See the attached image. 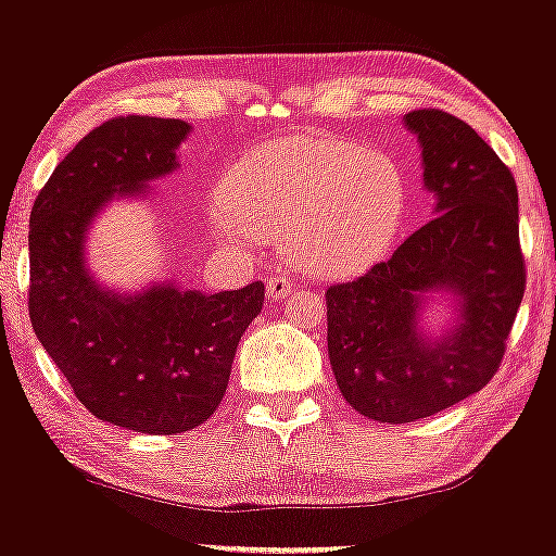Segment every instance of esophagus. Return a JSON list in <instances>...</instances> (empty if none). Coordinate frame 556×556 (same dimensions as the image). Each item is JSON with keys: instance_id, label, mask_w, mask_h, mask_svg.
<instances>
[{"instance_id": "1", "label": "esophagus", "mask_w": 556, "mask_h": 556, "mask_svg": "<svg viewBox=\"0 0 556 556\" xmlns=\"http://www.w3.org/2000/svg\"><path fill=\"white\" fill-rule=\"evenodd\" d=\"M292 290H295V285L287 277H282V274H274V277L266 279V295L271 300H285Z\"/></svg>"}]
</instances>
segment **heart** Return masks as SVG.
Listing matches in <instances>:
<instances>
[{"mask_svg": "<svg viewBox=\"0 0 556 556\" xmlns=\"http://www.w3.org/2000/svg\"><path fill=\"white\" fill-rule=\"evenodd\" d=\"M405 212V172L384 151L350 138L298 136L240 156L208 225L235 248L279 240L292 269L331 279L384 256Z\"/></svg>", "mask_w": 556, "mask_h": 556, "instance_id": "heart-1", "label": "heart"}]
</instances>
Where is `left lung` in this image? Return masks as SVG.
I'll return each mask as SVG.
<instances>
[{"label":"left lung","instance_id":"left-lung-1","mask_svg":"<svg viewBox=\"0 0 556 556\" xmlns=\"http://www.w3.org/2000/svg\"><path fill=\"white\" fill-rule=\"evenodd\" d=\"M418 138L433 216L392 258L327 290V344L350 407L410 424L481 392L518 316L526 266L518 188L494 149L439 110L402 117ZM433 304L450 317L428 321Z\"/></svg>","mask_w":556,"mask_h":556}]
</instances>
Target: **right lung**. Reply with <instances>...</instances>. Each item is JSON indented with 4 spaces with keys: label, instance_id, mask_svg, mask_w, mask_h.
<instances>
[{
    "label": "right lung",
    "instance_id": "add662e5",
    "mask_svg": "<svg viewBox=\"0 0 556 556\" xmlns=\"http://www.w3.org/2000/svg\"><path fill=\"white\" fill-rule=\"evenodd\" d=\"M185 119H110L75 146L30 212V324L96 418L140 433H182L219 407L264 285L185 290L175 277L117 290L88 266V232L119 198L149 195L180 167Z\"/></svg>",
    "mask_w": 556,
    "mask_h": 556
}]
</instances>
